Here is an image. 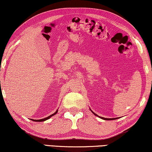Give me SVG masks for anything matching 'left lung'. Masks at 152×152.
Here are the masks:
<instances>
[{"label":"left lung","instance_id":"obj_1","mask_svg":"<svg viewBox=\"0 0 152 152\" xmlns=\"http://www.w3.org/2000/svg\"><path fill=\"white\" fill-rule=\"evenodd\" d=\"M93 113V112H92ZM94 114L96 115V116H98V115H96V114H95L94 113H93ZM98 117H99V116H98ZM100 118H101V119H104V120H114V119H117V118H113V119H108V118H104V117H99Z\"/></svg>","mask_w":152,"mask_h":152}]
</instances>
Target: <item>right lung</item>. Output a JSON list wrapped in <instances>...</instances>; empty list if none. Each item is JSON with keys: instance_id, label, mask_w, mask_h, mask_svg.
<instances>
[{"instance_id": "1", "label": "right lung", "mask_w": 152, "mask_h": 152, "mask_svg": "<svg viewBox=\"0 0 152 152\" xmlns=\"http://www.w3.org/2000/svg\"><path fill=\"white\" fill-rule=\"evenodd\" d=\"M58 113V110H56V113H53V114H52V115H51L50 116H49V117H46V118H45V119H39V120H34V119H31L32 121H39V122H42V121H45V120H47V119H50V118L51 117V116H53V115H56V113Z\"/></svg>"}]
</instances>
